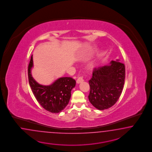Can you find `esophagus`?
<instances>
[{
	"instance_id": "obj_1",
	"label": "esophagus",
	"mask_w": 152,
	"mask_h": 152,
	"mask_svg": "<svg viewBox=\"0 0 152 152\" xmlns=\"http://www.w3.org/2000/svg\"><path fill=\"white\" fill-rule=\"evenodd\" d=\"M83 81V79L82 77H79L77 80H76V83H82Z\"/></svg>"
}]
</instances>
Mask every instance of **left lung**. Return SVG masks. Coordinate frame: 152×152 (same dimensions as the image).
I'll return each instance as SVG.
<instances>
[{
    "mask_svg": "<svg viewBox=\"0 0 152 152\" xmlns=\"http://www.w3.org/2000/svg\"><path fill=\"white\" fill-rule=\"evenodd\" d=\"M119 60L110 64L95 68L89 81L88 100L97 109L102 110L113 106L123 89L125 77L124 64Z\"/></svg>",
    "mask_w": 152,
    "mask_h": 152,
    "instance_id": "left-lung-1",
    "label": "left lung"
}]
</instances>
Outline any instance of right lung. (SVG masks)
Segmentation results:
<instances>
[{
	"label": "right lung",
	"mask_w": 152,
	"mask_h": 152,
	"mask_svg": "<svg viewBox=\"0 0 152 152\" xmlns=\"http://www.w3.org/2000/svg\"><path fill=\"white\" fill-rule=\"evenodd\" d=\"M33 66L32 55L28 69V81L33 95L45 110L52 113H58L69 102L71 90L76 85V81L70 77L58 78L50 85H42L33 78L31 69Z\"/></svg>",
	"instance_id": "1"
}]
</instances>
